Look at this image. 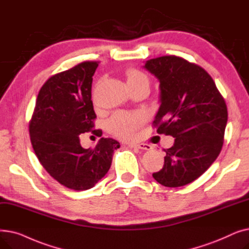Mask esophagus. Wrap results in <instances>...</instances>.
Returning <instances> with one entry per match:
<instances>
[{
    "mask_svg": "<svg viewBox=\"0 0 249 249\" xmlns=\"http://www.w3.org/2000/svg\"><path fill=\"white\" fill-rule=\"evenodd\" d=\"M129 147L143 149V150H150V149H152V146L149 145V144H146V143H136V144H129Z\"/></svg>",
    "mask_w": 249,
    "mask_h": 249,
    "instance_id": "obj_1",
    "label": "esophagus"
}]
</instances>
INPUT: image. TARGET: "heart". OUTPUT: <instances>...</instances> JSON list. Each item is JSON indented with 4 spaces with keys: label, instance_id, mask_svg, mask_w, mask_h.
<instances>
[{
    "label": "heart",
    "instance_id": "1",
    "mask_svg": "<svg viewBox=\"0 0 249 249\" xmlns=\"http://www.w3.org/2000/svg\"><path fill=\"white\" fill-rule=\"evenodd\" d=\"M128 86L138 85L142 83L148 84V80L144 73L130 69L126 72ZM145 118L140 113H117L108 121L110 131L115 135L123 139H130L133 137L135 130L144 123Z\"/></svg>",
    "mask_w": 249,
    "mask_h": 249
}]
</instances>
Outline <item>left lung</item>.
Segmentation results:
<instances>
[{"mask_svg":"<svg viewBox=\"0 0 249 249\" xmlns=\"http://www.w3.org/2000/svg\"><path fill=\"white\" fill-rule=\"evenodd\" d=\"M160 82V108L153 124L175 138L164 149V165L152 175L160 185L178 188L202 176L223 145L228 114L213 78L199 65L178 56L149 59L143 65Z\"/></svg>","mask_w":249,"mask_h":249,"instance_id":"obj_1","label":"left lung"}]
</instances>
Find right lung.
I'll use <instances>...</instances> for the list:
<instances>
[{
  "instance_id": "add662e5",
  "label": "right lung",
  "mask_w": 249,
  "mask_h": 249,
  "mask_svg": "<svg viewBox=\"0 0 249 249\" xmlns=\"http://www.w3.org/2000/svg\"><path fill=\"white\" fill-rule=\"evenodd\" d=\"M96 61H85L59 72L42 86L29 124L35 154L46 172L59 184L86 191L105 177L120 143L101 138L93 149H85L78 135L94 127L91 83Z\"/></svg>"
}]
</instances>
